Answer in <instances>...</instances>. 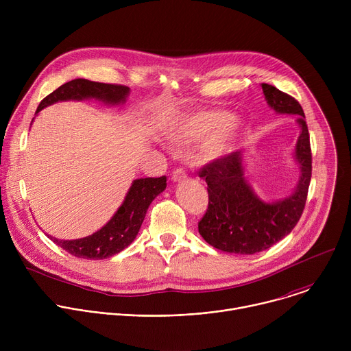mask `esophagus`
<instances>
[{
	"instance_id": "1",
	"label": "esophagus",
	"mask_w": 351,
	"mask_h": 351,
	"mask_svg": "<svg viewBox=\"0 0 351 351\" xmlns=\"http://www.w3.org/2000/svg\"><path fill=\"white\" fill-rule=\"evenodd\" d=\"M184 178H186V172H184L183 168H176V169H173V172H172V180H173V182H180V180H183Z\"/></svg>"
}]
</instances>
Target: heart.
<instances>
[{
  "mask_svg": "<svg viewBox=\"0 0 351 351\" xmlns=\"http://www.w3.org/2000/svg\"><path fill=\"white\" fill-rule=\"evenodd\" d=\"M243 130L237 117L221 110H202L182 118L169 129V137L180 143L199 140L198 153L206 160L225 156Z\"/></svg>",
  "mask_w": 351,
  "mask_h": 351,
  "instance_id": "obj_1",
  "label": "heart"
}]
</instances>
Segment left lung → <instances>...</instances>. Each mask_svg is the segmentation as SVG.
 Instances as JSON below:
<instances>
[{
    "label": "left lung",
    "instance_id": "1",
    "mask_svg": "<svg viewBox=\"0 0 351 351\" xmlns=\"http://www.w3.org/2000/svg\"><path fill=\"white\" fill-rule=\"evenodd\" d=\"M261 87L275 112L298 117L294 157L300 179L290 195L267 203L247 183L240 153L218 158L198 172L208 186V210L198 222V232L208 244L226 253L264 252L293 230L306 207L313 157L304 111L295 98L275 86L263 83Z\"/></svg>",
    "mask_w": 351,
    "mask_h": 351
}]
</instances>
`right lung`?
<instances>
[{"instance_id":"obj_1","label":"right lung","mask_w":351,"mask_h":351,"mask_svg":"<svg viewBox=\"0 0 351 351\" xmlns=\"http://www.w3.org/2000/svg\"><path fill=\"white\" fill-rule=\"evenodd\" d=\"M129 91V87L121 84L75 79L60 86L51 94H48L37 107L36 114H38L44 107L58 101H68V99L94 98L106 104H123ZM165 187L167 176L136 179L133 180L118 211L99 230L86 237L73 240L57 239L53 236L48 237L64 248L65 252L77 258L104 260L112 257L121 253L136 239L149 204L153 203V199L160 193L165 190Z\"/></svg>"}]
</instances>
